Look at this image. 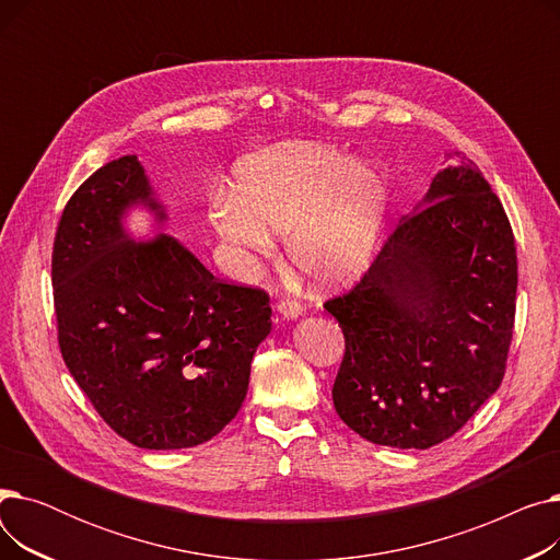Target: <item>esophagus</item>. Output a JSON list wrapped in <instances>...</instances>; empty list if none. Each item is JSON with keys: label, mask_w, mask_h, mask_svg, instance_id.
I'll return each mask as SVG.
<instances>
[{"label": "esophagus", "mask_w": 560, "mask_h": 560, "mask_svg": "<svg viewBox=\"0 0 560 560\" xmlns=\"http://www.w3.org/2000/svg\"><path fill=\"white\" fill-rule=\"evenodd\" d=\"M277 313L285 319H292V317H298L302 313V304L298 300H292V298H281L277 302Z\"/></svg>", "instance_id": "obj_1"}]
</instances>
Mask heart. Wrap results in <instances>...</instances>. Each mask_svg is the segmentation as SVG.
<instances>
[{
    "mask_svg": "<svg viewBox=\"0 0 560 560\" xmlns=\"http://www.w3.org/2000/svg\"><path fill=\"white\" fill-rule=\"evenodd\" d=\"M233 197H218L211 224L233 249L265 258L285 233L292 268L319 285L359 277L376 249L388 192L381 174L334 147L285 144L235 170Z\"/></svg>",
    "mask_w": 560,
    "mask_h": 560,
    "instance_id": "b5f03b06",
    "label": "heart"
}]
</instances>
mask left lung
<instances>
[{
  "label": "left lung",
  "instance_id": "left-lung-1",
  "mask_svg": "<svg viewBox=\"0 0 560 560\" xmlns=\"http://www.w3.org/2000/svg\"><path fill=\"white\" fill-rule=\"evenodd\" d=\"M435 174L361 281L327 300L345 357L340 420L374 445L429 450L499 388L515 325L517 254L502 201L460 156Z\"/></svg>",
  "mask_w": 560,
  "mask_h": 560
}]
</instances>
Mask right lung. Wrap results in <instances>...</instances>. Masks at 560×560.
I'll return each mask as SVG.
<instances>
[{"label": "right lung", "instance_id": "obj_1", "mask_svg": "<svg viewBox=\"0 0 560 560\" xmlns=\"http://www.w3.org/2000/svg\"><path fill=\"white\" fill-rule=\"evenodd\" d=\"M161 203L138 159L102 165L58 220L51 285L61 357L100 418L142 450H184L238 413L272 329L262 288L222 281L170 235L136 243L131 203Z\"/></svg>", "mask_w": 560, "mask_h": 560}]
</instances>
